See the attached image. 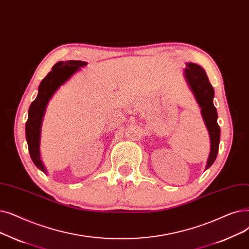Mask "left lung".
Returning a JSON list of instances; mask_svg holds the SVG:
<instances>
[{
    "label": "left lung",
    "instance_id": "left-lung-1",
    "mask_svg": "<svg viewBox=\"0 0 249 249\" xmlns=\"http://www.w3.org/2000/svg\"><path fill=\"white\" fill-rule=\"evenodd\" d=\"M184 76L189 88L194 94L198 106L201 109V115L205 126L208 128L211 139V151L207 161L205 170L209 169L215 160L220 143V126L218 125V113L213 106V88L212 86L207 73L199 65L187 63L184 69Z\"/></svg>",
    "mask_w": 249,
    "mask_h": 249
}]
</instances>
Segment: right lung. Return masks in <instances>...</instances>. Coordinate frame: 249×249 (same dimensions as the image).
Instances as JSON below:
<instances>
[{
	"mask_svg": "<svg viewBox=\"0 0 249 249\" xmlns=\"http://www.w3.org/2000/svg\"><path fill=\"white\" fill-rule=\"evenodd\" d=\"M88 63L83 61H61L53 65L52 71L41 80L38 86L36 99L31 103L28 110V119L25 124V135L30 158L35 165L47 173L40 160L39 142L42 119H44L49 101L62 84Z\"/></svg>",
	"mask_w": 249,
	"mask_h": 249,
	"instance_id": "obj_1",
	"label": "right lung"
}]
</instances>
